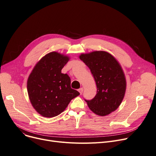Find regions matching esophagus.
I'll use <instances>...</instances> for the list:
<instances>
[{"instance_id":"34e87169","label":"esophagus","mask_w":156,"mask_h":156,"mask_svg":"<svg viewBox=\"0 0 156 156\" xmlns=\"http://www.w3.org/2000/svg\"><path fill=\"white\" fill-rule=\"evenodd\" d=\"M83 88H80V89H78V92H80V94H81L83 93Z\"/></svg>"}]
</instances>
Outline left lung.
<instances>
[{
  "mask_svg": "<svg viewBox=\"0 0 156 156\" xmlns=\"http://www.w3.org/2000/svg\"><path fill=\"white\" fill-rule=\"evenodd\" d=\"M79 58L90 68L97 85V94L85 101L94 113L105 116L116 111L125 97L126 80L120 64L105 51L81 54Z\"/></svg>",
  "mask_w": 156,
  "mask_h": 156,
  "instance_id": "8db88e82",
  "label": "left lung"
}]
</instances>
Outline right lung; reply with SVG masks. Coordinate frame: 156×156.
Here are the masks:
<instances>
[{
  "label": "right lung",
  "instance_id": "1",
  "mask_svg": "<svg viewBox=\"0 0 156 156\" xmlns=\"http://www.w3.org/2000/svg\"><path fill=\"white\" fill-rule=\"evenodd\" d=\"M70 57L57 52L47 54L35 64L27 80L30 102L45 118L62 112L80 93L71 87V79L61 70Z\"/></svg>",
  "mask_w": 156,
  "mask_h": 156
}]
</instances>
